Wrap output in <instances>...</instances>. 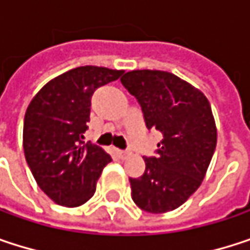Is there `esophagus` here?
Here are the masks:
<instances>
[{
    "mask_svg": "<svg viewBox=\"0 0 250 250\" xmlns=\"http://www.w3.org/2000/svg\"><path fill=\"white\" fill-rule=\"evenodd\" d=\"M117 155H119V156H120L122 159H125V158H127V156H128L130 153H128L127 150H122V149H117Z\"/></svg>",
    "mask_w": 250,
    "mask_h": 250,
    "instance_id": "esophagus-1",
    "label": "esophagus"
}]
</instances>
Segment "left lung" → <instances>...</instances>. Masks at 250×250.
Here are the masks:
<instances>
[{
    "label": "left lung",
    "instance_id": "8db88e82",
    "mask_svg": "<svg viewBox=\"0 0 250 250\" xmlns=\"http://www.w3.org/2000/svg\"><path fill=\"white\" fill-rule=\"evenodd\" d=\"M142 107L146 127L164 134L156 155L146 156L140 178H130L133 201L147 213H167L184 204L204 179L217 130L211 105L191 83L164 71H131L122 76Z\"/></svg>",
    "mask_w": 250,
    "mask_h": 250
}]
</instances>
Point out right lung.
I'll return each instance as SVG.
<instances>
[{
  "label": "right lung",
  "mask_w": 250,
  "mask_h": 250,
  "mask_svg": "<svg viewBox=\"0 0 250 250\" xmlns=\"http://www.w3.org/2000/svg\"><path fill=\"white\" fill-rule=\"evenodd\" d=\"M123 71L79 66L47 82L27 107L23 147L27 165L42 191L56 204L78 207L95 192L111 156L83 142L97 88Z\"/></svg>",
  "instance_id": "1"
}]
</instances>
